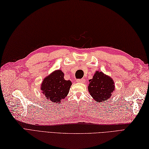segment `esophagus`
Instances as JSON below:
<instances>
[{"label": "esophagus", "mask_w": 149, "mask_h": 149, "mask_svg": "<svg viewBox=\"0 0 149 149\" xmlns=\"http://www.w3.org/2000/svg\"><path fill=\"white\" fill-rule=\"evenodd\" d=\"M85 82H86V80L84 79L77 80V82H79V83H85Z\"/></svg>", "instance_id": "1"}]
</instances>
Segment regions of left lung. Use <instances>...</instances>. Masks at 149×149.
<instances>
[{
	"instance_id": "1",
	"label": "left lung",
	"mask_w": 149,
	"mask_h": 149,
	"mask_svg": "<svg viewBox=\"0 0 149 149\" xmlns=\"http://www.w3.org/2000/svg\"><path fill=\"white\" fill-rule=\"evenodd\" d=\"M88 91L96 102L107 101L115 89L113 79L102 72H95L92 79L89 80Z\"/></svg>"
}]
</instances>
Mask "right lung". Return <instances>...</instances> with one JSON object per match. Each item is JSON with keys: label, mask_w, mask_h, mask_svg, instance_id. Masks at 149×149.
Masks as SVG:
<instances>
[{"label": "right lung", "mask_w": 149, "mask_h": 149, "mask_svg": "<svg viewBox=\"0 0 149 149\" xmlns=\"http://www.w3.org/2000/svg\"><path fill=\"white\" fill-rule=\"evenodd\" d=\"M71 86V81L65 80L63 72L58 69L44 78L40 90L48 101L60 104L67 97Z\"/></svg>", "instance_id": "right-lung-1"}]
</instances>
